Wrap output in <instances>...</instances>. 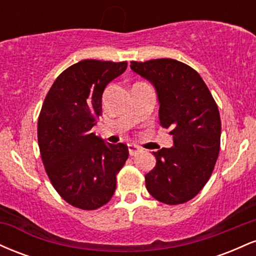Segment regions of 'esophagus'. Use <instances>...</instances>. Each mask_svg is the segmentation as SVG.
<instances>
[{
    "label": "esophagus",
    "instance_id": "esophagus-1",
    "mask_svg": "<svg viewBox=\"0 0 256 256\" xmlns=\"http://www.w3.org/2000/svg\"><path fill=\"white\" fill-rule=\"evenodd\" d=\"M128 152H130L131 156H132V155L138 154V152L142 150V149H140V146H136V144H134V143H130V144H128Z\"/></svg>",
    "mask_w": 256,
    "mask_h": 256
}]
</instances>
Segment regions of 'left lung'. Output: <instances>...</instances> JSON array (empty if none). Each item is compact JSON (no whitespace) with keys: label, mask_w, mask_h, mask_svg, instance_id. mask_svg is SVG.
<instances>
[{"label":"left lung","mask_w":256,"mask_h":256,"mask_svg":"<svg viewBox=\"0 0 256 256\" xmlns=\"http://www.w3.org/2000/svg\"><path fill=\"white\" fill-rule=\"evenodd\" d=\"M131 70L154 85L158 120L172 148L152 152L156 165L146 174L148 192L166 204L195 198L212 174L220 149L218 106L195 70L173 58L131 61Z\"/></svg>","instance_id":"8db88e82"}]
</instances>
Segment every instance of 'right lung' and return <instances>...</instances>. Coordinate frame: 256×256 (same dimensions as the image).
<instances>
[{
  "mask_svg": "<svg viewBox=\"0 0 256 256\" xmlns=\"http://www.w3.org/2000/svg\"><path fill=\"white\" fill-rule=\"evenodd\" d=\"M128 62L83 60L64 70L46 94L38 116V146L46 174L64 201L84 210L112 198L128 146L91 132L102 114V94Z\"/></svg>",
  "mask_w": 256,
  "mask_h": 256,
  "instance_id": "add662e5",
  "label": "right lung"
}]
</instances>
